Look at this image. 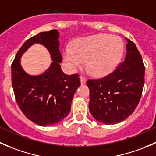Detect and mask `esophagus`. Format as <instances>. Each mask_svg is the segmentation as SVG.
I'll return each mask as SVG.
<instances>
[{
  "label": "esophagus",
  "mask_w": 156,
  "mask_h": 156,
  "mask_svg": "<svg viewBox=\"0 0 156 156\" xmlns=\"http://www.w3.org/2000/svg\"><path fill=\"white\" fill-rule=\"evenodd\" d=\"M86 79L83 77V76H80V83H81V85L86 84Z\"/></svg>",
  "instance_id": "34e87169"
}]
</instances>
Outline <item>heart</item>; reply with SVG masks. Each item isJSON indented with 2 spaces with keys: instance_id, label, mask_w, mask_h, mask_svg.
Returning a JSON list of instances; mask_svg holds the SVG:
<instances>
[{
  "instance_id": "heart-1",
  "label": "heart",
  "mask_w": 156,
  "mask_h": 156,
  "mask_svg": "<svg viewBox=\"0 0 156 156\" xmlns=\"http://www.w3.org/2000/svg\"><path fill=\"white\" fill-rule=\"evenodd\" d=\"M124 44L122 39L110 34L101 33L84 37L74 44V48L67 46L64 58L70 68H81L87 61L86 67L94 76H105L116 69L123 54Z\"/></svg>"
}]
</instances>
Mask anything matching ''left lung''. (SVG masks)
Here are the masks:
<instances>
[{
  "instance_id": "8db88e82",
  "label": "left lung",
  "mask_w": 156,
  "mask_h": 156,
  "mask_svg": "<svg viewBox=\"0 0 156 156\" xmlns=\"http://www.w3.org/2000/svg\"><path fill=\"white\" fill-rule=\"evenodd\" d=\"M127 55L124 62L108 76L89 80L91 115L98 122L117 124L128 118L138 105L144 86L145 67L140 53L126 38Z\"/></svg>"
}]
</instances>
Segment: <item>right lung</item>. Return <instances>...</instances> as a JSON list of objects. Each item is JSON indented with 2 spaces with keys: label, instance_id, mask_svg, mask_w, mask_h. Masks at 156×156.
I'll use <instances>...</instances> for the list:
<instances>
[{
  "label": "right lung",
  "instance_id": "1",
  "mask_svg": "<svg viewBox=\"0 0 156 156\" xmlns=\"http://www.w3.org/2000/svg\"><path fill=\"white\" fill-rule=\"evenodd\" d=\"M59 32L56 29L42 32L24 42L11 65L12 86L15 98L24 115L39 126L58 124L69 115L75 92L80 86L78 74L67 75L60 63ZM35 44L44 45L52 62L41 75H29L20 64L22 55Z\"/></svg>",
  "mask_w": 156,
  "mask_h": 156
}]
</instances>
